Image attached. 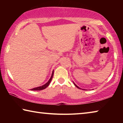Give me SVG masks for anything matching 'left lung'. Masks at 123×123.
I'll use <instances>...</instances> for the list:
<instances>
[{
  "instance_id": "8db88e82",
  "label": "left lung",
  "mask_w": 123,
  "mask_h": 123,
  "mask_svg": "<svg viewBox=\"0 0 123 123\" xmlns=\"http://www.w3.org/2000/svg\"><path fill=\"white\" fill-rule=\"evenodd\" d=\"M73 83H74V85H75V86L76 87H77V88H79V89H81L80 88V87H78V86H77V85L75 84V83L73 82Z\"/></svg>"
}]
</instances>
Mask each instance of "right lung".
Listing matches in <instances>:
<instances>
[{
  "label": "right lung",
  "mask_w": 123,
  "mask_h": 123,
  "mask_svg": "<svg viewBox=\"0 0 123 123\" xmlns=\"http://www.w3.org/2000/svg\"><path fill=\"white\" fill-rule=\"evenodd\" d=\"M53 75H54V70L53 71V72H52V74H51V76L50 77V78L49 81L46 83V84H45L44 85H42V86H41L35 87V88H32V89H31L30 90L31 91H41V90H43V89L46 88L49 85L51 81L52 80V78H53Z\"/></svg>",
  "instance_id": "right-lung-1"
}]
</instances>
